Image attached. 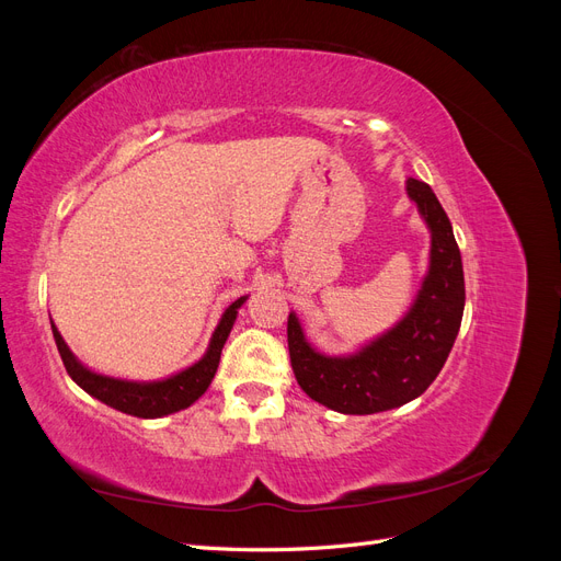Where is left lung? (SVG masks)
<instances>
[{"label": "left lung", "instance_id": "8db88e82", "mask_svg": "<svg viewBox=\"0 0 561 561\" xmlns=\"http://www.w3.org/2000/svg\"><path fill=\"white\" fill-rule=\"evenodd\" d=\"M407 194L431 229V268L412 309L375 342L346 358L318 353L295 313L287 318V348L304 393L342 414H377L419 398L439 369L461 328L466 283L451 222L431 186L407 180Z\"/></svg>", "mask_w": 561, "mask_h": 561}]
</instances>
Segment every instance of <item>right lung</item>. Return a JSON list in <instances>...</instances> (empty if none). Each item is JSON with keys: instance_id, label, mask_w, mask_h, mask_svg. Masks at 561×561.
<instances>
[{"instance_id": "1", "label": "right lung", "mask_w": 561, "mask_h": 561, "mask_svg": "<svg viewBox=\"0 0 561 561\" xmlns=\"http://www.w3.org/2000/svg\"><path fill=\"white\" fill-rule=\"evenodd\" d=\"M243 301H245V297L236 299L231 307L222 313V320H219L217 330L213 332L206 355H203V358L198 363H194L192 367H186L163 381H124V379H114V377H105V375H95V371L83 367L75 358V353L67 348L65 339L60 336L54 322H50V330H54L56 346H58V353H60L67 375L72 377V381L77 386H81L89 396L114 407V410H118V412L138 416V419H159L165 414L186 410V407L194 404L203 393H206L213 377H215V371H217L219 355H222L227 336L233 328L236 313H239Z\"/></svg>"}]
</instances>
